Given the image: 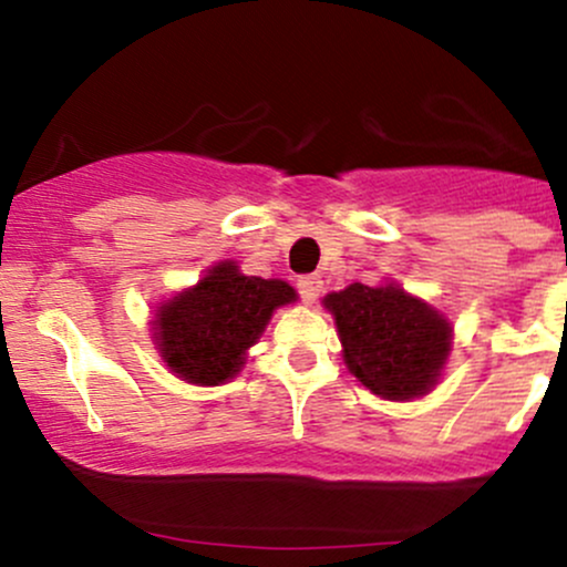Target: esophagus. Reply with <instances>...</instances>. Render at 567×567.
<instances>
[{"label":"esophagus","mask_w":567,"mask_h":567,"mask_svg":"<svg viewBox=\"0 0 567 567\" xmlns=\"http://www.w3.org/2000/svg\"><path fill=\"white\" fill-rule=\"evenodd\" d=\"M298 292L306 303H315L322 292V277L320 275H306L298 279Z\"/></svg>","instance_id":"esophagus-1"}]
</instances>
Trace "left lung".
Masks as SVG:
<instances>
[{
  "label": "left lung",
  "mask_w": 567,
  "mask_h": 567,
  "mask_svg": "<svg viewBox=\"0 0 567 567\" xmlns=\"http://www.w3.org/2000/svg\"><path fill=\"white\" fill-rule=\"evenodd\" d=\"M349 373L373 394L392 402L419 400L442 379L453 349V324L424 298L396 282L328 292Z\"/></svg>",
  "instance_id": "left-lung-1"
}]
</instances>
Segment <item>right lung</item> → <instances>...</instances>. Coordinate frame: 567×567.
Wrapping results in <instances>:
<instances>
[{"label": "right lung", "instance_id": "right-lung-1", "mask_svg": "<svg viewBox=\"0 0 567 567\" xmlns=\"http://www.w3.org/2000/svg\"><path fill=\"white\" fill-rule=\"evenodd\" d=\"M298 301L282 279L247 277L218 261L192 288L154 309L152 341L173 375L194 386H220L239 375L279 306Z\"/></svg>", "mask_w": 567, "mask_h": 567}]
</instances>
